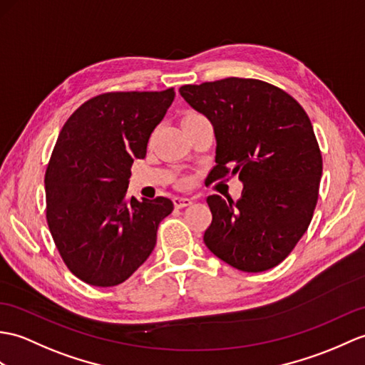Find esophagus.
I'll return each mask as SVG.
<instances>
[{
	"instance_id": "esophagus-1",
	"label": "esophagus",
	"mask_w": 365,
	"mask_h": 365,
	"mask_svg": "<svg viewBox=\"0 0 365 365\" xmlns=\"http://www.w3.org/2000/svg\"><path fill=\"white\" fill-rule=\"evenodd\" d=\"M173 200H174V205H175V208H185V207H190L191 203H192V199H191V197H180V196H177V197H174Z\"/></svg>"
}]
</instances>
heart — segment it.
<instances>
[{
	"label": "heart",
	"mask_w": 365,
	"mask_h": 365,
	"mask_svg": "<svg viewBox=\"0 0 365 365\" xmlns=\"http://www.w3.org/2000/svg\"><path fill=\"white\" fill-rule=\"evenodd\" d=\"M191 116H196V113H188V115H185V116L182 118V121H183V120H188V118H191Z\"/></svg>",
	"instance_id": "1"
}]
</instances>
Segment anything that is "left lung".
I'll list each match as a JSON object with an SVG mask.
<instances>
[{"mask_svg":"<svg viewBox=\"0 0 365 365\" xmlns=\"http://www.w3.org/2000/svg\"><path fill=\"white\" fill-rule=\"evenodd\" d=\"M182 98L208 118L216 138L210 180L238 175L241 197H207L213 215L203 242L242 272L279 264L314 213L322 155L312 124L287 93L257 79L228 78L180 87Z\"/></svg>","mask_w":365,"mask_h":365,"instance_id":"8db88e82","label":"left lung"}]
</instances>
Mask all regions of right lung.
<instances>
[{
    "mask_svg": "<svg viewBox=\"0 0 365 365\" xmlns=\"http://www.w3.org/2000/svg\"><path fill=\"white\" fill-rule=\"evenodd\" d=\"M175 91L104 93L83 103L58 135L45 175L46 219L62 259L91 286L125 282L149 258L168 197L127 199L130 168Z\"/></svg>",
    "mask_w": 365,
    "mask_h": 365,
    "instance_id": "add662e5",
    "label": "right lung"
}]
</instances>
